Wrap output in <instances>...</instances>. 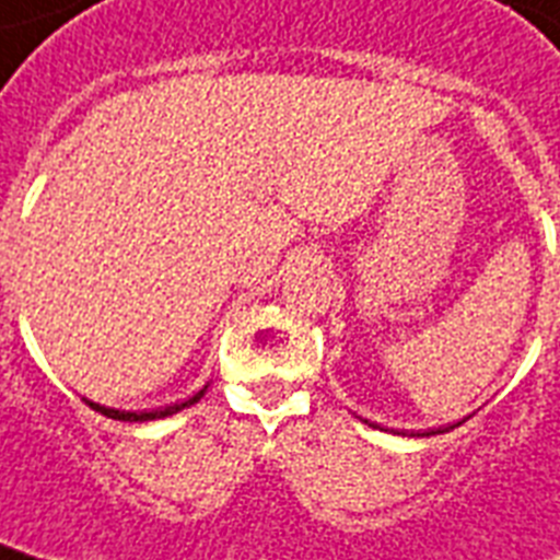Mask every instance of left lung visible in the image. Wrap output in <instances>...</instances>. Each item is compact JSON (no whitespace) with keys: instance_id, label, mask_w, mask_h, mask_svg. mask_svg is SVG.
Returning <instances> with one entry per match:
<instances>
[{"instance_id":"8db88e82","label":"left lung","mask_w":560,"mask_h":560,"mask_svg":"<svg viewBox=\"0 0 560 560\" xmlns=\"http://www.w3.org/2000/svg\"><path fill=\"white\" fill-rule=\"evenodd\" d=\"M459 424H462V421H459ZM453 427H456V424H453ZM453 427H439L435 433H447V430H453ZM435 433H427V435H435Z\"/></svg>"}]
</instances>
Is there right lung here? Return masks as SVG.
Instances as JSON below:
<instances>
[{"mask_svg":"<svg viewBox=\"0 0 560 560\" xmlns=\"http://www.w3.org/2000/svg\"><path fill=\"white\" fill-rule=\"evenodd\" d=\"M206 395V386H202L200 392H194L191 398L188 400H179V404H171V407L165 409H153V412H125V409H109V407H101V404H92V400H86L95 412H101V416L107 418H116V421H153V418H168L174 416V412H179V409L191 407V404H197V400Z\"/></svg>","mask_w":560,"mask_h":560,"instance_id":"right-lung-1","label":"right lung"}]
</instances>
